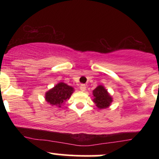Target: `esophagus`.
I'll return each instance as SVG.
<instances>
[{
    "mask_svg": "<svg viewBox=\"0 0 159 159\" xmlns=\"http://www.w3.org/2000/svg\"><path fill=\"white\" fill-rule=\"evenodd\" d=\"M86 85L84 84H82L80 85V90H81V91H85L86 90Z\"/></svg>",
    "mask_w": 159,
    "mask_h": 159,
    "instance_id": "obj_1",
    "label": "esophagus"
}]
</instances>
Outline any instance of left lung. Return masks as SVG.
Masks as SVG:
<instances>
[{
  "mask_svg": "<svg viewBox=\"0 0 159 159\" xmlns=\"http://www.w3.org/2000/svg\"><path fill=\"white\" fill-rule=\"evenodd\" d=\"M93 95L94 97L93 101L99 109L108 107L113 101V98L111 95L108 93L107 90L102 85H98L95 90H93Z\"/></svg>",
  "mask_w": 159,
  "mask_h": 159,
  "instance_id": "1",
  "label": "left lung"
}]
</instances>
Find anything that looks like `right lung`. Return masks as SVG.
I'll return each mask as SVG.
<instances>
[{"label":"right lung","mask_w":159,"mask_h":159,"mask_svg":"<svg viewBox=\"0 0 159 159\" xmlns=\"http://www.w3.org/2000/svg\"><path fill=\"white\" fill-rule=\"evenodd\" d=\"M73 92V87L63 82H60L52 89L46 92L45 98L50 105L61 107L62 104L70 98Z\"/></svg>","instance_id":"obj_1"}]
</instances>
